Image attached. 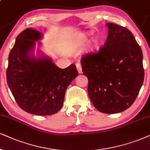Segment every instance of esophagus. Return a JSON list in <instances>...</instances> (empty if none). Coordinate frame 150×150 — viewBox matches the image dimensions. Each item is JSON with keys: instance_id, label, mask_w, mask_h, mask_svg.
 <instances>
[{"instance_id": "esophagus-1", "label": "esophagus", "mask_w": 150, "mask_h": 150, "mask_svg": "<svg viewBox=\"0 0 150 150\" xmlns=\"http://www.w3.org/2000/svg\"><path fill=\"white\" fill-rule=\"evenodd\" d=\"M76 67H77V71H78L79 73H82V69H81V64L80 63L76 64Z\"/></svg>"}]
</instances>
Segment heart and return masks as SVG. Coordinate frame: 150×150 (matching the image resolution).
I'll return each mask as SVG.
<instances>
[{"mask_svg":"<svg viewBox=\"0 0 150 150\" xmlns=\"http://www.w3.org/2000/svg\"><path fill=\"white\" fill-rule=\"evenodd\" d=\"M98 40L97 39H94L92 41V43L91 45V48L92 50H93V49H95L98 46Z\"/></svg>","mask_w":150,"mask_h":150,"instance_id":"obj_1","label":"heart"}]
</instances>
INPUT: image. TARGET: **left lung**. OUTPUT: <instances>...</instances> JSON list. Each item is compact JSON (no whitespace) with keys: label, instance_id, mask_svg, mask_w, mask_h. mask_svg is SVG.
Wrapping results in <instances>:
<instances>
[{"label":"left lung","instance_id":"left-lung-1","mask_svg":"<svg viewBox=\"0 0 150 150\" xmlns=\"http://www.w3.org/2000/svg\"><path fill=\"white\" fill-rule=\"evenodd\" d=\"M107 41L97 52L81 59L94 107L105 113L122 112L132 106L144 80L143 52L126 28L109 23Z\"/></svg>","mask_w":150,"mask_h":150}]
</instances>
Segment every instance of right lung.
<instances>
[{
    "label": "right lung",
    "mask_w": 150,
    "mask_h": 150,
    "mask_svg": "<svg viewBox=\"0 0 150 150\" xmlns=\"http://www.w3.org/2000/svg\"><path fill=\"white\" fill-rule=\"evenodd\" d=\"M41 37L40 32L30 28L17 36L9 54L6 77L23 110L34 115H50L61 109L66 88L78 72L74 64L62 69L47 57L36 58L32 52L35 41Z\"/></svg>",
    "instance_id": "1"
}]
</instances>
